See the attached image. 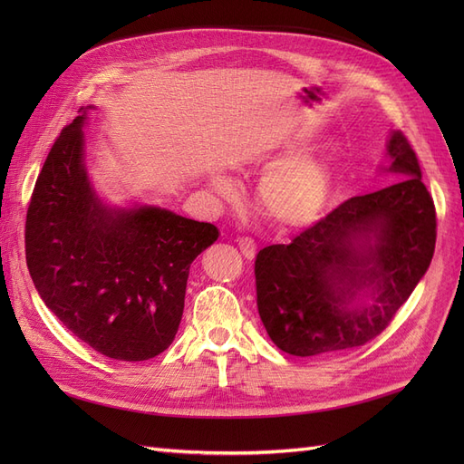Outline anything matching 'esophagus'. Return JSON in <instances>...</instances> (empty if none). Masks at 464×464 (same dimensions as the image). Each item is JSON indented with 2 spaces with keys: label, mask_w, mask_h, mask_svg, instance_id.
<instances>
[{
  "label": "esophagus",
  "mask_w": 464,
  "mask_h": 464,
  "mask_svg": "<svg viewBox=\"0 0 464 464\" xmlns=\"http://www.w3.org/2000/svg\"><path fill=\"white\" fill-rule=\"evenodd\" d=\"M237 246H240V251L247 259H254L256 257V247L257 246H256L254 240H251V237H247V236L237 237Z\"/></svg>",
  "instance_id": "obj_1"
}]
</instances>
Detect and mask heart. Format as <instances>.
<instances>
[{
  "instance_id": "1",
  "label": "heart",
  "mask_w": 464,
  "mask_h": 464,
  "mask_svg": "<svg viewBox=\"0 0 464 464\" xmlns=\"http://www.w3.org/2000/svg\"><path fill=\"white\" fill-rule=\"evenodd\" d=\"M310 145L307 135H290L280 141L269 157L278 164L266 174L257 188V203L261 213L271 222L285 228H302L315 222L327 205L331 193V170L325 160L317 157H298ZM292 158L289 161L287 159ZM287 160L289 162L285 163ZM284 164L280 165L279 162ZM213 188L218 193H230L228 178L215 176Z\"/></svg>"
}]
</instances>
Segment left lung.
<instances>
[{
    "instance_id": "8db88e82",
    "label": "left lung",
    "mask_w": 464,
    "mask_h": 464,
    "mask_svg": "<svg viewBox=\"0 0 464 464\" xmlns=\"http://www.w3.org/2000/svg\"><path fill=\"white\" fill-rule=\"evenodd\" d=\"M397 184L350 198L294 240L256 259L257 310L271 341L292 356H327L389 327L433 257L438 220L409 139L392 131Z\"/></svg>"
}]
</instances>
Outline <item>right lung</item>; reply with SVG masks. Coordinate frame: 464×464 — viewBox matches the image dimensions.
<instances>
[{"instance_id":"obj_1","label":"right lung","mask_w":464,"mask_h":464,"mask_svg":"<svg viewBox=\"0 0 464 464\" xmlns=\"http://www.w3.org/2000/svg\"><path fill=\"white\" fill-rule=\"evenodd\" d=\"M82 121L65 125L38 174L26 265L40 298L82 343L114 360H149L172 344L189 265L218 230L159 207H104L82 164Z\"/></svg>"}]
</instances>
